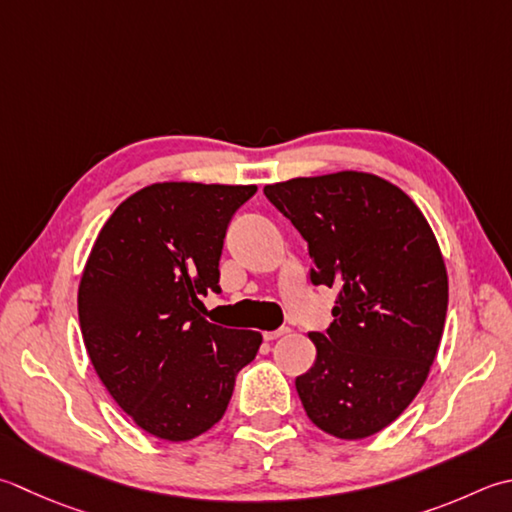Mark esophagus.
Segmentation results:
<instances>
[{
	"label": "esophagus",
	"instance_id": "1",
	"mask_svg": "<svg viewBox=\"0 0 512 512\" xmlns=\"http://www.w3.org/2000/svg\"><path fill=\"white\" fill-rule=\"evenodd\" d=\"M286 333H290V330L284 326V328H277V330H266L264 333V339L266 342H273V339H277V337H282V335H286Z\"/></svg>",
	"mask_w": 512,
	"mask_h": 512
}]
</instances>
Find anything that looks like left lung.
<instances>
[{"instance_id":"1","label":"left lung","mask_w":512,"mask_h":512,"mask_svg":"<svg viewBox=\"0 0 512 512\" xmlns=\"http://www.w3.org/2000/svg\"><path fill=\"white\" fill-rule=\"evenodd\" d=\"M264 195L308 242L310 282L339 288L333 324L295 379L306 415L339 439L379 433L424 386L442 342L448 277L413 199L368 173L297 177Z\"/></svg>"}]
</instances>
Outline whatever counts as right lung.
Segmentation results:
<instances>
[{
    "instance_id": "add662e5",
    "label": "right lung",
    "mask_w": 512,
    "mask_h": 512,
    "mask_svg": "<svg viewBox=\"0 0 512 512\" xmlns=\"http://www.w3.org/2000/svg\"><path fill=\"white\" fill-rule=\"evenodd\" d=\"M257 186L153 184L115 208L79 284L95 373L146 433L186 442L224 417L262 335L204 319L230 219Z\"/></svg>"
}]
</instances>
